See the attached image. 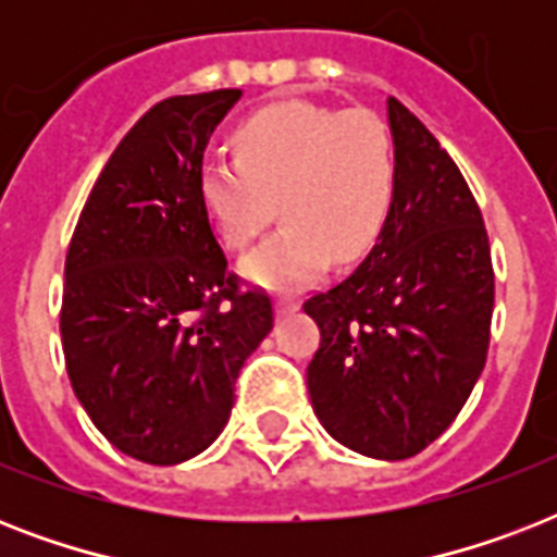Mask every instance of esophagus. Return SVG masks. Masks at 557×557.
I'll return each mask as SVG.
<instances>
[{
    "instance_id": "obj_1",
    "label": "esophagus",
    "mask_w": 557,
    "mask_h": 557,
    "mask_svg": "<svg viewBox=\"0 0 557 557\" xmlns=\"http://www.w3.org/2000/svg\"><path fill=\"white\" fill-rule=\"evenodd\" d=\"M297 309H300V304H297L295 297H280L277 304H274V312H277L280 318H283V314L297 312Z\"/></svg>"
}]
</instances>
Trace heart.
<instances>
[{"label": "heart", "mask_w": 557, "mask_h": 557, "mask_svg": "<svg viewBox=\"0 0 557 557\" xmlns=\"http://www.w3.org/2000/svg\"><path fill=\"white\" fill-rule=\"evenodd\" d=\"M236 159L205 161L199 193L227 248L260 234L280 199L283 227L239 262L243 277L277 295L312 286L330 260L349 265L387 225L396 152L370 109L280 103L236 129Z\"/></svg>", "instance_id": "heart-1"}]
</instances>
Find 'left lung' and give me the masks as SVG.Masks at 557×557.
Masks as SVG:
<instances>
[{
	"instance_id": "1",
	"label": "left lung",
	"mask_w": 557,
	"mask_h": 557,
	"mask_svg": "<svg viewBox=\"0 0 557 557\" xmlns=\"http://www.w3.org/2000/svg\"><path fill=\"white\" fill-rule=\"evenodd\" d=\"M387 124L393 208L364 262L304 304L321 330L306 387L332 440L407 459L457 419L483 372L494 271L483 213L454 159L396 98Z\"/></svg>"
}]
</instances>
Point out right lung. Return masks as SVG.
Listing matches in <instances>:
<instances>
[{
    "label": "right lung",
    "mask_w": 557,
    "mask_h": 557,
    "mask_svg": "<svg viewBox=\"0 0 557 557\" xmlns=\"http://www.w3.org/2000/svg\"><path fill=\"white\" fill-rule=\"evenodd\" d=\"M239 89L156 103L117 144L65 253V370L121 454L178 466L231 419L236 375L274 326L239 292L201 205L205 147Z\"/></svg>",
    "instance_id": "1"
}]
</instances>
